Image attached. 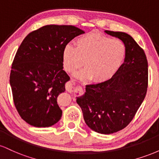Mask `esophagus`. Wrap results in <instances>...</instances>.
<instances>
[{
	"label": "esophagus",
	"instance_id": "34e87169",
	"mask_svg": "<svg viewBox=\"0 0 159 159\" xmlns=\"http://www.w3.org/2000/svg\"><path fill=\"white\" fill-rule=\"evenodd\" d=\"M66 90H68L69 92H72V93H81L83 92V88L81 87V86H67L66 87Z\"/></svg>",
	"mask_w": 159,
	"mask_h": 159
}]
</instances>
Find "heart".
<instances>
[{
  "instance_id": "1",
  "label": "heart",
  "mask_w": 159,
  "mask_h": 159,
  "mask_svg": "<svg viewBox=\"0 0 159 159\" xmlns=\"http://www.w3.org/2000/svg\"><path fill=\"white\" fill-rule=\"evenodd\" d=\"M125 46L121 40L90 33L76 39L75 47L66 45L62 61L63 68L69 73L79 69L84 62L86 69L76 74V77L103 82L117 72L125 59Z\"/></svg>"
}]
</instances>
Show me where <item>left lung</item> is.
I'll return each instance as SVG.
<instances>
[{"instance_id": "8db88e82", "label": "left lung", "mask_w": 159, "mask_h": 159, "mask_svg": "<svg viewBox=\"0 0 159 159\" xmlns=\"http://www.w3.org/2000/svg\"><path fill=\"white\" fill-rule=\"evenodd\" d=\"M123 41L124 63L111 79L86 85L77 97L86 124L95 132L109 134L131 123L143 102L148 87V63L143 50L129 34L105 30Z\"/></svg>"}]
</instances>
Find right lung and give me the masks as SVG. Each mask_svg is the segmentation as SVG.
Masks as SVG:
<instances>
[{
    "label": "right lung",
    "mask_w": 159,
    "mask_h": 159,
    "mask_svg": "<svg viewBox=\"0 0 159 159\" xmlns=\"http://www.w3.org/2000/svg\"><path fill=\"white\" fill-rule=\"evenodd\" d=\"M84 34L72 25H45L27 35L12 64L10 83L16 110L35 127L57 123L62 110L57 96L70 78L63 70V48L75 36Z\"/></svg>",
    "instance_id": "1"
}]
</instances>
